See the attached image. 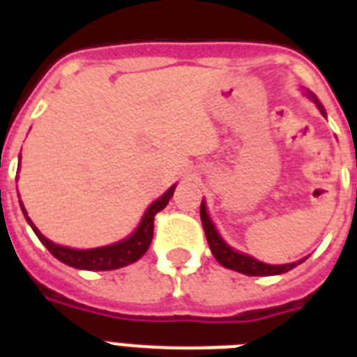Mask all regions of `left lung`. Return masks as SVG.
Masks as SVG:
<instances>
[{"mask_svg":"<svg viewBox=\"0 0 357 357\" xmlns=\"http://www.w3.org/2000/svg\"><path fill=\"white\" fill-rule=\"evenodd\" d=\"M313 98V102L317 103V107L321 109V113L324 114V109L319 103L313 94H310ZM200 218L202 226H204V231H206L207 243H209V248H211L215 259L220 263L226 268H231V271H237L241 274H246V276H276V274H283V272H289L291 268H294L296 265H300L304 259L294 261V263H287V265H266V263H261V261L250 257V255L238 254L234 248H229L228 244L224 243L222 237L217 234V229L213 226L211 218L206 211V204L202 202L200 206Z\"/></svg>","mask_w":357,"mask_h":357,"instance_id":"1","label":"left lung"}]
</instances>
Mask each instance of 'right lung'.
<instances>
[{
	"label": "right lung",
	"instance_id": "add662e5",
	"mask_svg": "<svg viewBox=\"0 0 357 357\" xmlns=\"http://www.w3.org/2000/svg\"><path fill=\"white\" fill-rule=\"evenodd\" d=\"M176 185L165 192V195L155 200L148 207V211L144 213V217L140 220L139 228L131 237L123 238L120 243L111 244V246H102V248L92 250H74L66 248V246H59V244L52 243L50 238H46L38 229L33 226V222L27 217L24 206V211L27 222L36 234V237L40 238V243L52 252L59 261H63L64 265L74 266V268H83V271H113V268H120V266L131 265L137 259H140L146 254V250L150 248L151 238H153V218L159 211H162L167 207L168 200L172 198Z\"/></svg>",
	"mask_w": 357,
	"mask_h": 357
}]
</instances>
